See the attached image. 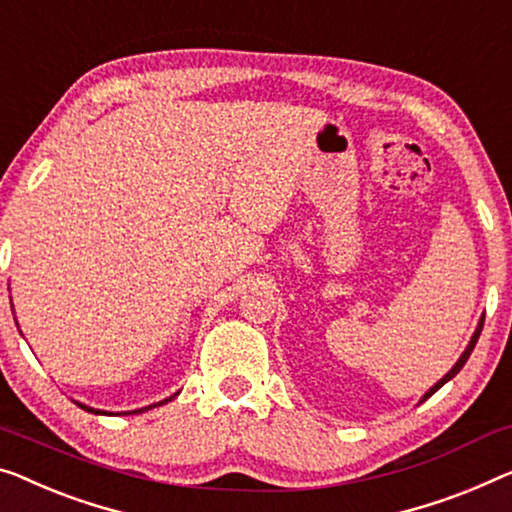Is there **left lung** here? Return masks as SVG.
Here are the masks:
<instances>
[{"label": "left lung", "instance_id": "obj_1", "mask_svg": "<svg viewBox=\"0 0 512 512\" xmlns=\"http://www.w3.org/2000/svg\"><path fill=\"white\" fill-rule=\"evenodd\" d=\"M480 331H483V319H480V324H478V329H476V333H474V338H471V342H469V347H467V349H464V354L460 356V361H457V363L453 365V370H451V372H448V375H446L444 379H439V381H437V384H434V386L430 388V391H427V393L423 395V400H427V398H430V395H434V393H437V391H439V388L446 384V381H451V379H453V377L457 375V372H460V370L464 368V363H467V358L471 356V352H474L476 342H478V338H480Z\"/></svg>", "mask_w": 512, "mask_h": 512}]
</instances>
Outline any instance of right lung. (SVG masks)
Segmentation results:
<instances>
[{
  "label": "right lung",
  "mask_w": 512,
  "mask_h": 512,
  "mask_svg": "<svg viewBox=\"0 0 512 512\" xmlns=\"http://www.w3.org/2000/svg\"><path fill=\"white\" fill-rule=\"evenodd\" d=\"M172 400V398H170ZM163 402H167V400H163ZM163 402H158V404H163ZM80 404V402H78ZM82 409H87V411H91V414H101V411H96V409H91V407H85V404H80ZM151 407H156V404H151ZM151 407H144V409H151ZM144 409H137V411H128V414H142Z\"/></svg>",
  "instance_id": "right-lung-1"
}]
</instances>
